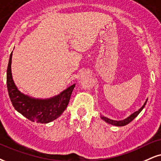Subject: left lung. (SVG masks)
I'll return each instance as SVG.
<instances>
[{"label": "left lung", "instance_id": "obj_1", "mask_svg": "<svg viewBox=\"0 0 161 161\" xmlns=\"http://www.w3.org/2000/svg\"><path fill=\"white\" fill-rule=\"evenodd\" d=\"M147 101H148V99H146V102L144 103V104L142 105L141 108L139 109V110L137 111H136V112L133 113L132 114H130L128 117H127L126 119H123V120H119V121L113 120V119H110L107 118V117H105L104 116H102V115H101V118H102V119L105 121V122H106L107 123H108V124H110V125H115V126H125V125H128V123H130L132 120H134V119H135L136 117L138 116L139 114H140V113L142 110V109L144 108L145 105L146 104V102H147Z\"/></svg>", "mask_w": 161, "mask_h": 161}]
</instances>
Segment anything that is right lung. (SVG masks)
I'll return each instance as SVG.
<instances>
[{"label": "right lung", "mask_w": 161, "mask_h": 161, "mask_svg": "<svg viewBox=\"0 0 161 161\" xmlns=\"http://www.w3.org/2000/svg\"><path fill=\"white\" fill-rule=\"evenodd\" d=\"M13 52L9 57L7 71V84L9 98L18 112L37 123L46 124L60 116L66 109L75 84L67 87L57 96L49 98H35L21 92L14 83L11 64Z\"/></svg>", "instance_id": "right-lung-1"}]
</instances>
